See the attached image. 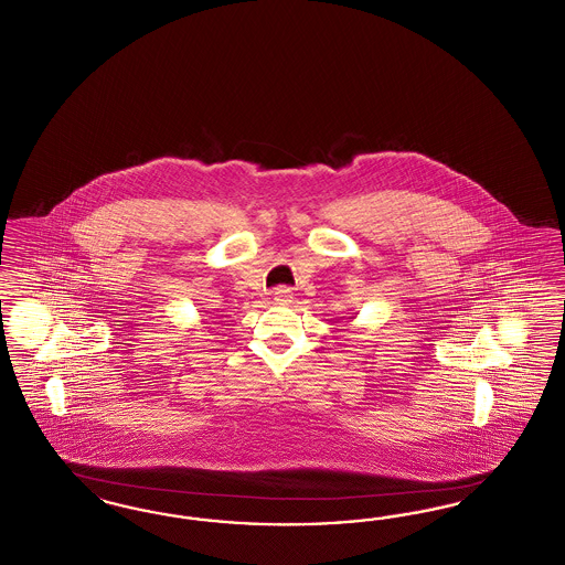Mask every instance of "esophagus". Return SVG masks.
Listing matches in <instances>:
<instances>
[{
	"label": "esophagus",
	"instance_id": "esophagus-1",
	"mask_svg": "<svg viewBox=\"0 0 565 565\" xmlns=\"http://www.w3.org/2000/svg\"><path fill=\"white\" fill-rule=\"evenodd\" d=\"M273 300L277 302V305H290L294 300L292 292L288 290V288H275V292H273Z\"/></svg>",
	"mask_w": 565,
	"mask_h": 565
}]
</instances>
